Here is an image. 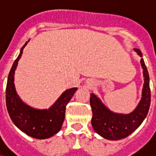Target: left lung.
<instances>
[{"mask_svg":"<svg viewBox=\"0 0 156 156\" xmlns=\"http://www.w3.org/2000/svg\"><path fill=\"white\" fill-rule=\"evenodd\" d=\"M138 55L142 57L140 50L134 48ZM141 66L144 75V86L142 97L134 111L129 115L116 114L110 111L101 100L94 94L90 96V105L93 111L92 126L96 133L109 140H118L129 136L133 133L146 117L151 105L150 77L144 59L141 58Z\"/></svg>","mask_w":156,"mask_h":156,"instance_id":"8db88e82","label":"left lung"}]
</instances>
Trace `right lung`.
<instances>
[{
    "label": "right lung",
    "mask_w": 156,
    "mask_h": 156,
    "mask_svg": "<svg viewBox=\"0 0 156 156\" xmlns=\"http://www.w3.org/2000/svg\"><path fill=\"white\" fill-rule=\"evenodd\" d=\"M27 44V42L22 48L20 54L9 73L5 89L6 108L13 123L25 134L36 139H48L61 129L64 121L66 105L78 88H69L63 92L54 105L48 109H37L23 103L16 91L14 74Z\"/></svg>",
    "instance_id": "1"
}]
</instances>
